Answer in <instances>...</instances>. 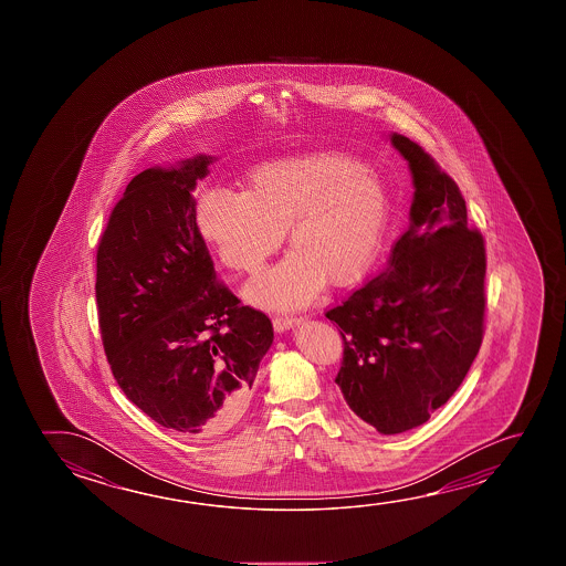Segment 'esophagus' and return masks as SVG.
<instances>
[{"label":"esophagus","instance_id":"34e87169","mask_svg":"<svg viewBox=\"0 0 566 566\" xmlns=\"http://www.w3.org/2000/svg\"><path fill=\"white\" fill-rule=\"evenodd\" d=\"M297 324L296 317H292V315H276L274 319H272V325H274V329L282 334V332H287V329H292L294 325Z\"/></svg>","mask_w":566,"mask_h":566}]
</instances>
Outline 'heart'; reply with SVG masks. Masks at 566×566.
I'll use <instances>...</instances> for the list:
<instances>
[{
    "instance_id": "1",
    "label": "heart",
    "mask_w": 566,
    "mask_h": 566,
    "mask_svg": "<svg viewBox=\"0 0 566 566\" xmlns=\"http://www.w3.org/2000/svg\"><path fill=\"white\" fill-rule=\"evenodd\" d=\"M389 214L379 177L335 151L262 164L244 177L241 193L211 189L197 205L205 242L239 274L260 272L284 232L290 254L244 290L266 307L304 306L325 280H361L379 256Z\"/></svg>"
}]
</instances>
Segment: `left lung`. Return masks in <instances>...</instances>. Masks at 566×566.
<instances>
[{"instance_id":"obj_1","label":"left lung","mask_w":566,"mask_h":566,"mask_svg":"<svg viewBox=\"0 0 566 566\" xmlns=\"http://www.w3.org/2000/svg\"><path fill=\"white\" fill-rule=\"evenodd\" d=\"M407 159L412 203L407 232L379 276L325 317L342 327L343 399L380 434L424 424L462 385L480 352L485 247L468 227L454 179L417 142L390 134Z\"/></svg>"}]
</instances>
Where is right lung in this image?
<instances>
[{"label":"right lung","mask_w":566,"mask_h":566,"mask_svg":"<svg viewBox=\"0 0 566 566\" xmlns=\"http://www.w3.org/2000/svg\"><path fill=\"white\" fill-rule=\"evenodd\" d=\"M211 156L134 177L96 252L104 352L124 395L177 432L221 434L251 400L269 317L217 280L195 213Z\"/></svg>","instance_id":"right-lung-1"}]
</instances>
